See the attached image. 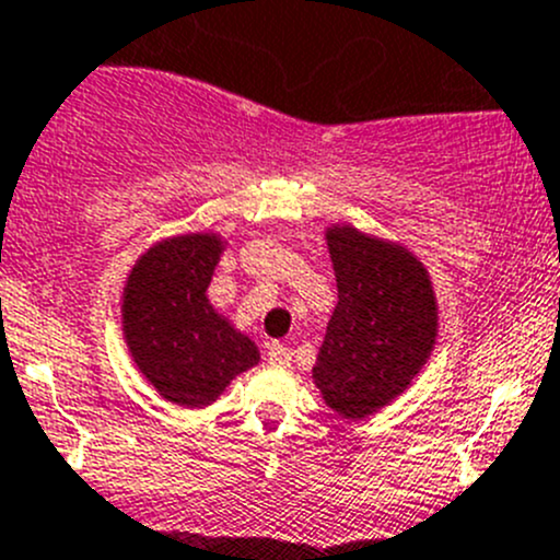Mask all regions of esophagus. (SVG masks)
<instances>
[{
    "label": "esophagus",
    "instance_id": "34e87169",
    "mask_svg": "<svg viewBox=\"0 0 560 560\" xmlns=\"http://www.w3.org/2000/svg\"><path fill=\"white\" fill-rule=\"evenodd\" d=\"M268 361L273 363V366H290L292 350H290V347H284V345H270Z\"/></svg>",
    "mask_w": 560,
    "mask_h": 560
}]
</instances>
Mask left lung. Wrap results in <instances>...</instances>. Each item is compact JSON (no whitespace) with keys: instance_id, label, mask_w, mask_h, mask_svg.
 <instances>
[{"instance_id":"8db88e82","label":"left lung","mask_w":560,"mask_h":560,"mask_svg":"<svg viewBox=\"0 0 560 560\" xmlns=\"http://www.w3.org/2000/svg\"><path fill=\"white\" fill-rule=\"evenodd\" d=\"M336 273L314 385L345 418H366L410 388L438 345V298L430 270L401 243L352 224L325 226Z\"/></svg>"}]
</instances>
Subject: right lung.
Masks as SVG:
<instances>
[{
	"label": "right lung",
	"instance_id": "add662e5",
	"mask_svg": "<svg viewBox=\"0 0 560 560\" xmlns=\"http://www.w3.org/2000/svg\"><path fill=\"white\" fill-rule=\"evenodd\" d=\"M224 248L219 232L164 237L125 276V347L142 377L172 405H213L237 374L259 363L257 345L208 298Z\"/></svg>",
	"mask_w": 560,
	"mask_h": 560
}]
</instances>
